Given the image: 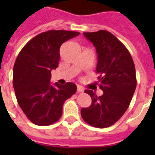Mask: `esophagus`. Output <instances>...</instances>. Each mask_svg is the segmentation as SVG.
Segmentation results:
<instances>
[{
  "mask_svg": "<svg viewBox=\"0 0 155 155\" xmlns=\"http://www.w3.org/2000/svg\"><path fill=\"white\" fill-rule=\"evenodd\" d=\"M84 87H81L80 85H78L77 86V92H84Z\"/></svg>",
  "mask_w": 155,
  "mask_h": 155,
  "instance_id": "obj_1",
  "label": "esophagus"
}]
</instances>
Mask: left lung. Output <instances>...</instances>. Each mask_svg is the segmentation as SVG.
<instances>
[{
	"label": "left lung",
	"mask_w": 155,
	"mask_h": 155,
	"mask_svg": "<svg viewBox=\"0 0 155 155\" xmlns=\"http://www.w3.org/2000/svg\"><path fill=\"white\" fill-rule=\"evenodd\" d=\"M84 35L96 47L99 75L96 84L104 93L97 97L92 90H85L92 104L81 109V117L94 127H108L122 117L131 102L137 86L134 63L127 48L110 32L99 30Z\"/></svg>",
	"instance_id": "1"
}]
</instances>
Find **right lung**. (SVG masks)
Wrapping results in <instances>:
<instances>
[{
  "mask_svg": "<svg viewBox=\"0 0 155 155\" xmlns=\"http://www.w3.org/2000/svg\"><path fill=\"white\" fill-rule=\"evenodd\" d=\"M79 35L62 30L41 33L18 54L13 66V88L23 113L35 125L56 122L62 116L66 100L76 92L74 83L52 85L50 81L51 71L58 66L61 45Z\"/></svg>",
  "mask_w": 155,
  "mask_h": 155,
  "instance_id": "1",
  "label": "right lung"
}]
</instances>
